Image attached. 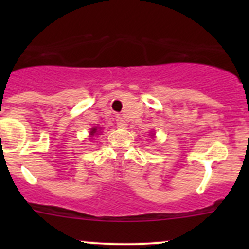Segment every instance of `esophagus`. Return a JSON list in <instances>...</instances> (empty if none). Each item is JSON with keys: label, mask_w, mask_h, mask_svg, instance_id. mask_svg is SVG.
Here are the masks:
<instances>
[{"label": "esophagus", "mask_w": 249, "mask_h": 249, "mask_svg": "<svg viewBox=\"0 0 249 249\" xmlns=\"http://www.w3.org/2000/svg\"><path fill=\"white\" fill-rule=\"evenodd\" d=\"M117 125L119 127H125V126H126V123H125L124 118L120 117V115H118V117H117Z\"/></svg>", "instance_id": "1"}]
</instances>
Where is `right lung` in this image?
I'll return each mask as SVG.
<instances>
[{
    "instance_id": "add662e5",
    "label": "right lung",
    "mask_w": 249,
    "mask_h": 249,
    "mask_svg": "<svg viewBox=\"0 0 249 249\" xmlns=\"http://www.w3.org/2000/svg\"><path fill=\"white\" fill-rule=\"evenodd\" d=\"M95 134H97V127H94V129H91V131H90V135H91V136H94Z\"/></svg>"
}]
</instances>
